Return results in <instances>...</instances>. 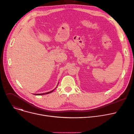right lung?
Segmentation results:
<instances>
[{
    "mask_svg": "<svg viewBox=\"0 0 134 134\" xmlns=\"http://www.w3.org/2000/svg\"><path fill=\"white\" fill-rule=\"evenodd\" d=\"M53 90H52L50 92H46V93H41V94H35V95H43V94H48V93H51L53 91Z\"/></svg>",
    "mask_w": 134,
    "mask_h": 134,
    "instance_id": "1",
    "label": "right lung"
}]
</instances>
